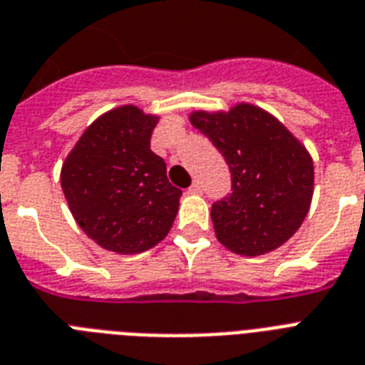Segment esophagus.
Returning a JSON list of instances; mask_svg holds the SVG:
<instances>
[{
    "mask_svg": "<svg viewBox=\"0 0 365 365\" xmlns=\"http://www.w3.org/2000/svg\"><path fill=\"white\" fill-rule=\"evenodd\" d=\"M200 191H202V187H200L199 182H193L191 183V187L187 189V193H191V195H199Z\"/></svg>",
    "mask_w": 365,
    "mask_h": 365,
    "instance_id": "34e87169",
    "label": "esophagus"
}]
</instances>
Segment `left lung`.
<instances>
[{
	"label": "left lung",
	"instance_id": "left-lung-1",
	"mask_svg": "<svg viewBox=\"0 0 365 365\" xmlns=\"http://www.w3.org/2000/svg\"><path fill=\"white\" fill-rule=\"evenodd\" d=\"M223 155L231 193L212 205L217 240L235 254L261 255L301 227L312 199L311 155L267 111L240 104L229 113L191 115Z\"/></svg>",
	"mask_w": 365,
	"mask_h": 365
}]
</instances>
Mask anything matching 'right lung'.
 <instances>
[{"label": "right lung", "mask_w": 365, "mask_h": 365, "mask_svg": "<svg viewBox=\"0 0 365 365\" xmlns=\"http://www.w3.org/2000/svg\"><path fill=\"white\" fill-rule=\"evenodd\" d=\"M157 117L123 106L88 126L62 166V191L79 227L102 248L140 254L170 231L182 189L149 148Z\"/></svg>", "instance_id": "1"}]
</instances>
